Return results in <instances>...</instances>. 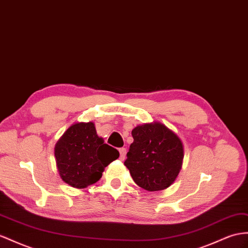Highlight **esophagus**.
Segmentation results:
<instances>
[{
    "label": "esophagus",
    "instance_id": "esophagus-1",
    "mask_svg": "<svg viewBox=\"0 0 248 248\" xmlns=\"http://www.w3.org/2000/svg\"><path fill=\"white\" fill-rule=\"evenodd\" d=\"M119 154H120L119 159L122 160V161H124V160L125 159V155H126V149H124V148L119 149Z\"/></svg>",
    "mask_w": 248,
    "mask_h": 248
}]
</instances>
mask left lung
<instances>
[{"mask_svg": "<svg viewBox=\"0 0 248 248\" xmlns=\"http://www.w3.org/2000/svg\"><path fill=\"white\" fill-rule=\"evenodd\" d=\"M134 141L126 154L124 166L137 186L156 192L173 185L182 168L185 150L175 132L154 122L132 130Z\"/></svg>", "mask_w": 248, "mask_h": 248, "instance_id": "8db88e82", "label": "left lung"}]
</instances>
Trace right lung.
Wrapping results in <instances>:
<instances>
[{
    "instance_id": "obj_1",
    "label": "right lung",
    "mask_w": 248,
    "mask_h": 248,
    "mask_svg": "<svg viewBox=\"0 0 248 248\" xmlns=\"http://www.w3.org/2000/svg\"><path fill=\"white\" fill-rule=\"evenodd\" d=\"M54 156L62 180L72 187L85 188L101 178L119 152L105 143L94 123L89 122L70 125L56 142Z\"/></svg>"
}]
</instances>
